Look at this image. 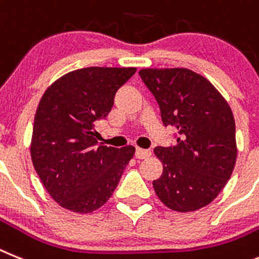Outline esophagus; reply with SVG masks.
<instances>
[{
	"label": "esophagus",
	"instance_id": "esophagus-1",
	"mask_svg": "<svg viewBox=\"0 0 259 259\" xmlns=\"http://www.w3.org/2000/svg\"><path fill=\"white\" fill-rule=\"evenodd\" d=\"M136 156L138 159H147V157L151 156V151L150 150H145V148H137L136 150Z\"/></svg>",
	"mask_w": 259,
	"mask_h": 259
}]
</instances>
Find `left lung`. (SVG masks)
I'll return each mask as SVG.
<instances>
[{"label": "left lung", "mask_w": 259, "mask_h": 259, "mask_svg": "<svg viewBox=\"0 0 259 259\" xmlns=\"http://www.w3.org/2000/svg\"><path fill=\"white\" fill-rule=\"evenodd\" d=\"M160 108L165 126L177 129L175 147H155L163 173L152 183L167 207L190 212L207 206L223 190L237 157L233 113L204 76L185 67L139 70Z\"/></svg>", "instance_id": "1"}]
</instances>
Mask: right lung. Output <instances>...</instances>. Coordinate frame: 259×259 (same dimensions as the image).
I'll use <instances>...</instances> for the list:
<instances>
[{
    "mask_svg": "<svg viewBox=\"0 0 259 259\" xmlns=\"http://www.w3.org/2000/svg\"><path fill=\"white\" fill-rule=\"evenodd\" d=\"M137 67H83L60 76L36 109L31 159L42 185L61 207L94 212L113 194L136 148L98 146L95 122Z\"/></svg>",
    "mask_w": 259,
    "mask_h": 259,
    "instance_id": "right-lung-1",
    "label": "right lung"
}]
</instances>
